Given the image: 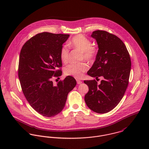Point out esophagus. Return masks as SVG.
Here are the masks:
<instances>
[{
  "label": "esophagus",
  "instance_id": "obj_1",
  "mask_svg": "<svg viewBox=\"0 0 149 149\" xmlns=\"http://www.w3.org/2000/svg\"><path fill=\"white\" fill-rule=\"evenodd\" d=\"M76 81H77V83L78 84H80L82 83V81H80V80H78V79H77Z\"/></svg>",
  "mask_w": 149,
  "mask_h": 149
}]
</instances>
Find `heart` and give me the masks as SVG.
Returning <instances> with one entry per match:
<instances>
[{
  "label": "heart",
  "mask_w": 149,
  "mask_h": 149,
  "mask_svg": "<svg viewBox=\"0 0 149 149\" xmlns=\"http://www.w3.org/2000/svg\"><path fill=\"white\" fill-rule=\"evenodd\" d=\"M69 46L81 53V61L84 60L89 62L93 61L98 52L97 47L92 44L91 40L82 34L77 35L73 37L69 41ZM69 53L68 47L66 45H63L60 53V58L63 63H66L68 61ZM88 69V65L84 63L70 64L65 68L64 74L66 76H72L77 79H80Z\"/></svg>",
  "instance_id": "1"
}]
</instances>
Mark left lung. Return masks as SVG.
Listing matches in <instances>:
<instances>
[{"label":"left lung","mask_w":149,"mask_h":149,"mask_svg":"<svg viewBox=\"0 0 149 149\" xmlns=\"http://www.w3.org/2000/svg\"><path fill=\"white\" fill-rule=\"evenodd\" d=\"M91 36L96 40L99 50L87 74L104 79L99 85L95 80L84 81L89 88L84 99L91 110L104 113L113 109L123 98L129 82L131 62L126 45L115 35L96 30Z\"/></svg>","instance_id":"1"}]
</instances>
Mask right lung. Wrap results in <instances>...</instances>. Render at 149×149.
<instances>
[{"mask_svg": "<svg viewBox=\"0 0 149 149\" xmlns=\"http://www.w3.org/2000/svg\"><path fill=\"white\" fill-rule=\"evenodd\" d=\"M69 34L38 33L22 47L18 77L27 101L38 113L54 116L64 108L68 93L76 85L74 77L68 76L57 85L53 77L62 75L61 48Z\"/></svg>", "mask_w": 149, "mask_h": 149, "instance_id": "obj_1", "label": "right lung"}]
</instances>
